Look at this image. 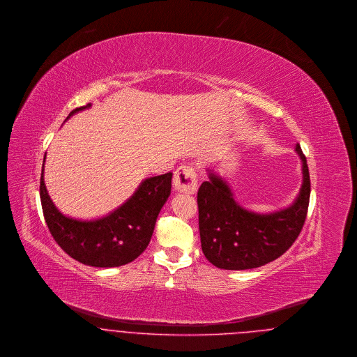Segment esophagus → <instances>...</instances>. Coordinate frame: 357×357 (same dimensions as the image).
<instances>
[{
  "mask_svg": "<svg viewBox=\"0 0 357 357\" xmlns=\"http://www.w3.org/2000/svg\"><path fill=\"white\" fill-rule=\"evenodd\" d=\"M172 183H174L175 190H178V191L188 192V194L195 192L198 188V179H197L195 169L190 166H181L174 172Z\"/></svg>",
  "mask_w": 357,
  "mask_h": 357,
  "instance_id": "34e87169",
  "label": "esophagus"
}]
</instances>
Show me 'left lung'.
<instances>
[{
    "label": "left lung",
    "instance_id": "1",
    "mask_svg": "<svg viewBox=\"0 0 357 357\" xmlns=\"http://www.w3.org/2000/svg\"><path fill=\"white\" fill-rule=\"evenodd\" d=\"M302 160L303 182L293 205L259 214L241 208L225 179L209 171V181L198 190V220L201 247L210 263L222 270L261 267L287 251L303 228L309 199L310 175L306 158L296 144Z\"/></svg>",
    "mask_w": 357,
    "mask_h": 357
}]
</instances>
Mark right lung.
Listing matches in <instances>:
<instances>
[{
  "instance_id": "obj_1",
  "label": "right lung",
  "mask_w": 357,
  "mask_h": 357,
  "mask_svg": "<svg viewBox=\"0 0 357 357\" xmlns=\"http://www.w3.org/2000/svg\"><path fill=\"white\" fill-rule=\"evenodd\" d=\"M90 106L74 109L67 119ZM43 174L40 201L48 229L68 256L91 267H120L139 257L147 248L159 211L171 194L172 172L147 178L120 208L102 218L82 221L66 217L56 209Z\"/></svg>"
}]
</instances>
